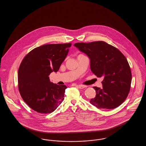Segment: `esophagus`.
Masks as SVG:
<instances>
[{"instance_id":"1","label":"esophagus","mask_w":146,"mask_h":146,"mask_svg":"<svg viewBox=\"0 0 146 146\" xmlns=\"http://www.w3.org/2000/svg\"><path fill=\"white\" fill-rule=\"evenodd\" d=\"M76 86L78 87L79 89H84L86 88V86L82 85H76Z\"/></svg>"}]
</instances>
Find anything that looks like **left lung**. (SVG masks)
<instances>
[{
  "label": "left lung",
  "instance_id": "8db88e82",
  "mask_svg": "<svg viewBox=\"0 0 146 146\" xmlns=\"http://www.w3.org/2000/svg\"><path fill=\"white\" fill-rule=\"evenodd\" d=\"M76 47L90 60L92 72L104 76L102 88L93 87L96 97L91 104L100 109H114L125 101L131 83V71L125 56L117 48L103 41L77 42Z\"/></svg>",
  "mask_w": 146,
  "mask_h": 146
}]
</instances>
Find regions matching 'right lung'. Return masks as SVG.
Here are the masks:
<instances>
[{
	"label": "right lung",
	"instance_id": "1",
	"mask_svg": "<svg viewBox=\"0 0 146 146\" xmlns=\"http://www.w3.org/2000/svg\"><path fill=\"white\" fill-rule=\"evenodd\" d=\"M71 43L46 44L31 51L22 61L18 71L20 95L36 112L48 114L62 103L67 86L50 82L49 76L60 69Z\"/></svg>",
	"mask_w": 146,
	"mask_h": 146
}]
</instances>
